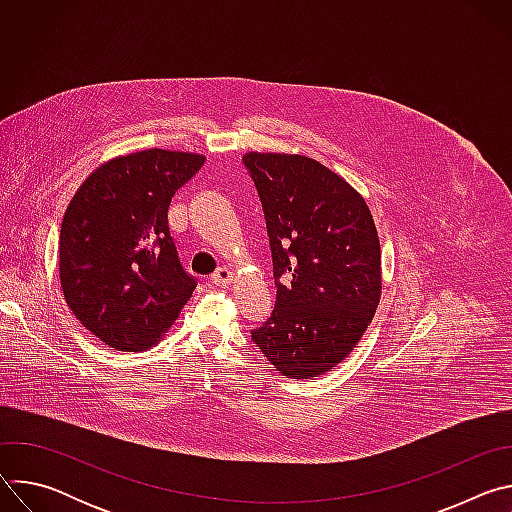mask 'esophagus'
Segmentation results:
<instances>
[{
	"mask_svg": "<svg viewBox=\"0 0 512 512\" xmlns=\"http://www.w3.org/2000/svg\"><path fill=\"white\" fill-rule=\"evenodd\" d=\"M233 277H235V273H233L229 267H221L218 271H214L212 283H214V285H221V287H227V285H231Z\"/></svg>",
	"mask_w": 512,
	"mask_h": 512,
	"instance_id": "1",
	"label": "esophagus"
}]
</instances>
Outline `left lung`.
<instances>
[{
	"label": "left lung",
	"mask_w": 512,
	"mask_h": 512,
	"mask_svg": "<svg viewBox=\"0 0 512 512\" xmlns=\"http://www.w3.org/2000/svg\"><path fill=\"white\" fill-rule=\"evenodd\" d=\"M243 162L263 204L277 285L275 308L251 338L283 377H320L354 350L381 300L371 208L312 158L249 152Z\"/></svg>",
	"instance_id": "1"
}]
</instances>
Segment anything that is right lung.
I'll use <instances>...</instances> for the list:
<instances>
[{
    "mask_svg": "<svg viewBox=\"0 0 512 512\" xmlns=\"http://www.w3.org/2000/svg\"><path fill=\"white\" fill-rule=\"evenodd\" d=\"M204 156L143 150L101 164L72 196L60 227L62 294L79 322L115 350L154 346L192 298L168 206Z\"/></svg>",
    "mask_w": 512,
    "mask_h": 512,
    "instance_id": "right-lung-1",
    "label": "right lung"
}]
</instances>
